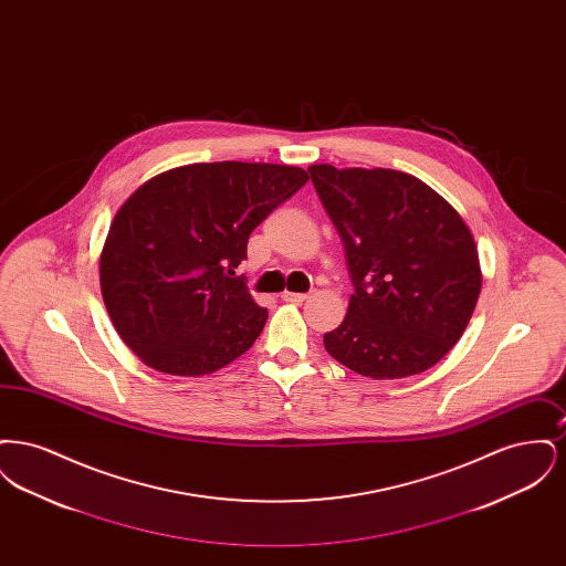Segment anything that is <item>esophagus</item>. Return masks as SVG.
I'll list each match as a JSON object with an SVG mask.
<instances>
[{
    "mask_svg": "<svg viewBox=\"0 0 566 566\" xmlns=\"http://www.w3.org/2000/svg\"><path fill=\"white\" fill-rule=\"evenodd\" d=\"M310 295H305V293H282V301H286V303H303V301H307Z\"/></svg>",
    "mask_w": 566,
    "mask_h": 566,
    "instance_id": "esophagus-1",
    "label": "esophagus"
}]
</instances>
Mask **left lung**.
<instances>
[{"label": "left lung", "instance_id": "obj_1", "mask_svg": "<svg viewBox=\"0 0 566 566\" xmlns=\"http://www.w3.org/2000/svg\"><path fill=\"white\" fill-rule=\"evenodd\" d=\"M346 250L354 295L324 348L354 374L416 376L462 337L482 291L478 245L462 216L397 169L307 167Z\"/></svg>", "mask_w": 566, "mask_h": 566}]
</instances>
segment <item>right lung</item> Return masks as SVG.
<instances>
[{
    "instance_id": "1",
    "label": "right lung",
    "mask_w": 566,
    "mask_h": 566,
    "mask_svg": "<svg viewBox=\"0 0 566 566\" xmlns=\"http://www.w3.org/2000/svg\"><path fill=\"white\" fill-rule=\"evenodd\" d=\"M310 180L273 163H192L144 182L120 206L99 256L120 339L148 367L197 377L250 350L268 323L235 275L250 233Z\"/></svg>"
}]
</instances>
